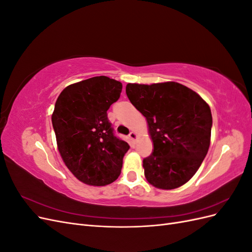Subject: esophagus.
<instances>
[{
    "mask_svg": "<svg viewBox=\"0 0 252 252\" xmlns=\"http://www.w3.org/2000/svg\"><path fill=\"white\" fill-rule=\"evenodd\" d=\"M129 139H130L131 140V142H135V139H136V133L135 132H133V131H131L130 133H129Z\"/></svg>",
    "mask_w": 252,
    "mask_h": 252,
    "instance_id": "esophagus-1",
    "label": "esophagus"
}]
</instances>
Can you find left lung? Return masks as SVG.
<instances>
[{
    "instance_id": "left-lung-1",
    "label": "left lung",
    "mask_w": 252,
    "mask_h": 252,
    "mask_svg": "<svg viewBox=\"0 0 252 252\" xmlns=\"http://www.w3.org/2000/svg\"><path fill=\"white\" fill-rule=\"evenodd\" d=\"M126 94L146 118L154 142L152 154L143 159L146 180L166 190L184 185L209 149L212 116L208 104L175 82L127 84Z\"/></svg>"
}]
</instances>
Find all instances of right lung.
<instances>
[{
	"mask_svg": "<svg viewBox=\"0 0 252 252\" xmlns=\"http://www.w3.org/2000/svg\"><path fill=\"white\" fill-rule=\"evenodd\" d=\"M121 91V82L101 75L67 86L56 102L51 121L58 149L67 168L87 185H108L121 173L129 145L114 135L107 117Z\"/></svg>",
	"mask_w": 252,
	"mask_h": 252,
	"instance_id": "1",
	"label": "right lung"
}]
</instances>
